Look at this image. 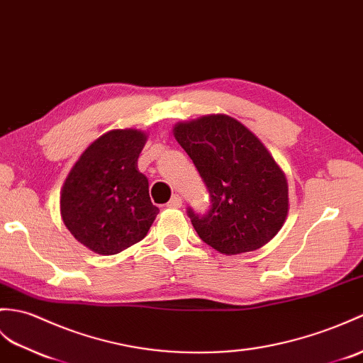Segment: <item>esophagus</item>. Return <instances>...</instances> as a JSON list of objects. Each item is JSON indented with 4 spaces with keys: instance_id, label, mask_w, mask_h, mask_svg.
<instances>
[{
    "instance_id": "1",
    "label": "esophagus",
    "mask_w": 363,
    "mask_h": 363,
    "mask_svg": "<svg viewBox=\"0 0 363 363\" xmlns=\"http://www.w3.org/2000/svg\"><path fill=\"white\" fill-rule=\"evenodd\" d=\"M168 207L170 208H179L181 206H182V199H181V196L179 195H174V196H172V199L168 201V204H167Z\"/></svg>"
}]
</instances>
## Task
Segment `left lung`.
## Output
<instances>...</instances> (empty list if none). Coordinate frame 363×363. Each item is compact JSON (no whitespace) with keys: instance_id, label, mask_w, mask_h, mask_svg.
I'll list each match as a JSON object with an SVG mask.
<instances>
[{"instance_id":"8db88e82","label":"left lung","mask_w":363,"mask_h":363,"mask_svg":"<svg viewBox=\"0 0 363 363\" xmlns=\"http://www.w3.org/2000/svg\"><path fill=\"white\" fill-rule=\"evenodd\" d=\"M173 136L212 198L206 215L189 208L199 238L224 255L257 250L271 241L288 216L289 189L264 143L227 114L178 122Z\"/></svg>"}]
</instances>
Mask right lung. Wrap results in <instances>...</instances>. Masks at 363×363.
I'll list each match as a JSON object with an SVG mask.
<instances>
[{"instance_id": "obj_1", "label": "right lung", "mask_w": 363, "mask_h": 363, "mask_svg": "<svg viewBox=\"0 0 363 363\" xmlns=\"http://www.w3.org/2000/svg\"><path fill=\"white\" fill-rule=\"evenodd\" d=\"M148 134L111 130L80 155L63 182L60 215L72 237L99 255H116L145 238L159 208L138 159Z\"/></svg>"}]
</instances>
